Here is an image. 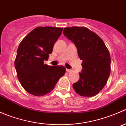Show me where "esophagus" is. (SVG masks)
I'll return each instance as SVG.
<instances>
[{
    "label": "esophagus",
    "mask_w": 126,
    "mask_h": 126,
    "mask_svg": "<svg viewBox=\"0 0 126 126\" xmlns=\"http://www.w3.org/2000/svg\"><path fill=\"white\" fill-rule=\"evenodd\" d=\"M66 71L68 72H71V69H66Z\"/></svg>",
    "instance_id": "obj_1"
}]
</instances>
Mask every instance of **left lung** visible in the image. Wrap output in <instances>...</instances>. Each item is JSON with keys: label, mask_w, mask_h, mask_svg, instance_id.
<instances>
[{"label": "left lung", "mask_w": 126, "mask_h": 126, "mask_svg": "<svg viewBox=\"0 0 126 126\" xmlns=\"http://www.w3.org/2000/svg\"><path fill=\"white\" fill-rule=\"evenodd\" d=\"M63 33L76 45L79 57L83 61L80 79L72 85L74 90L80 96H95L102 90L110 76L109 50L102 39L86 27H66Z\"/></svg>", "instance_id": "left-lung-1"}]
</instances>
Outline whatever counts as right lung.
I'll return each instance as SVG.
<instances>
[{"label":"right lung","instance_id":"right-lung-1","mask_svg":"<svg viewBox=\"0 0 126 126\" xmlns=\"http://www.w3.org/2000/svg\"><path fill=\"white\" fill-rule=\"evenodd\" d=\"M63 28L38 27L24 37L17 50L15 66L17 78L28 93L43 96L54 88L65 74L63 66L44 64L52 52L54 43L62 35Z\"/></svg>","mask_w":126,"mask_h":126}]
</instances>
